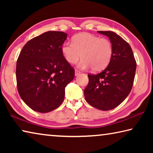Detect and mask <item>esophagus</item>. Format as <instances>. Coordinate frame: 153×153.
Masks as SVG:
<instances>
[{
    "mask_svg": "<svg viewBox=\"0 0 153 153\" xmlns=\"http://www.w3.org/2000/svg\"><path fill=\"white\" fill-rule=\"evenodd\" d=\"M80 73H81V72L79 70H77V69H76V71H75V75H76V76H78Z\"/></svg>",
    "mask_w": 153,
    "mask_h": 153,
    "instance_id": "34e87169",
    "label": "esophagus"
}]
</instances>
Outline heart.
Returning a JSON list of instances; mask_svg holds the SVG:
<instances>
[{"label": "heart", "mask_w": 153, "mask_h": 153, "mask_svg": "<svg viewBox=\"0 0 153 153\" xmlns=\"http://www.w3.org/2000/svg\"><path fill=\"white\" fill-rule=\"evenodd\" d=\"M73 43L66 42L61 46L65 60L76 64L82 56L79 67L82 69L91 67L94 71H102L107 67L113 55V45L106 38H100L90 33H81L72 38Z\"/></svg>", "instance_id": "obj_1"}]
</instances>
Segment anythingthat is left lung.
<instances>
[{
  "label": "left lung",
  "mask_w": 153,
  "mask_h": 153,
  "mask_svg": "<svg viewBox=\"0 0 153 153\" xmlns=\"http://www.w3.org/2000/svg\"><path fill=\"white\" fill-rule=\"evenodd\" d=\"M107 36L113 45L108 66L98 74H88L84 90L87 102L93 107L108 111L117 107L130 92L135 77L136 62L129 44L111 31H98Z\"/></svg>",
  "instance_id": "left-lung-1"
}]
</instances>
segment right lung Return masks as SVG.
Masks as SVG:
<instances>
[{
    "label": "right lung",
    "instance_id": "right-lung-1",
    "mask_svg": "<svg viewBox=\"0 0 153 153\" xmlns=\"http://www.w3.org/2000/svg\"><path fill=\"white\" fill-rule=\"evenodd\" d=\"M63 32L48 31L32 38L20 52L16 66L17 90L32 110L48 113L63 102L65 89L75 70L65 59L61 46Z\"/></svg>",
    "mask_w": 153,
    "mask_h": 153
}]
</instances>
